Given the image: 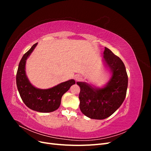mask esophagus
I'll return each mask as SVG.
<instances>
[{
	"mask_svg": "<svg viewBox=\"0 0 151 151\" xmlns=\"http://www.w3.org/2000/svg\"><path fill=\"white\" fill-rule=\"evenodd\" d=\"M82 79H83V78H82V76H80V75H76L74 77V79L76 81H79L82 80Z\"/></svg>",
	"mask_w": 151,
	"mask_h": 151,
	"instance_id": "34e87169",
	"label": "esophagus"
}]
</instances>
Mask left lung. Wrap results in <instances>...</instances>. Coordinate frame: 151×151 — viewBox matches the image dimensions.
<instances>
[{"label":"left lung","instance_id":"left-lung-1","mask_svg":"<svg viewBox=\"0 0 151 151\" xmlns=\"http://www.w3.org/2000/svg\"><path fill=\"white\" fill-rule=\"evenodd\" d=\"M104 62L111 76L102 88H96L84 82H77L81 91L79 108L91 119H105L120 108L125 98L128 76L124 63L110 50L105 47Z\"/></svg>","mask_w":151,"mask_h":151}]
</instances>
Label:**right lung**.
Here are the masks:
<instances>
[{
    "label": "right lung",
    "instance_id": "add662e5",
    "mask_svg": "<svg viewBox=\"0 0 151 151\" xmlns=\"http://www.w3.org/2000/svg\"><path fill=\"white\" fill-rule=\"evenodd\" d=\"M37 44H34L24 54L19 63L16 74L17 88L22 101L29 108L41 113L52 112L59 108L62 96L76 82L70 79L47 89L36 88L32 85L26 74L25 66L26 60Z\"/></svg>",
    "mask_w": 151,
    "mask_h": 151
}]
</instances>
